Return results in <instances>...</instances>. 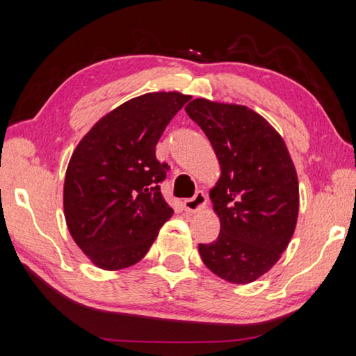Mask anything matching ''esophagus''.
<instances>
[{
	"mask_svg": "<svg viewBox=\"0 0 356 356\" xmlns=\"http://www.w3.org/2000/svg\"><path fill=\"white\" fill-rule=\"evenodd\" d=\"M206 204H207L206 195H204L202 191H197L195 196L188 197V200L184 201V209H185V212L193 213V212H197V210L206 207Z\"/></svg>",
	"mask_w": 356,
	"mask_h": 356,
	"instance_id": "34e87169",
	"label": "esophagus"
}]
</instances>
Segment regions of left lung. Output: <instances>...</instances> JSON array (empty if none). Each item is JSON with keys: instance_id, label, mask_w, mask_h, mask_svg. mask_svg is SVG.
<instances>
[{"instance_id": "8db88e82", "label": "left lung", "mask_w": 356, "mask_h": 356, "mask_svg": "<svg viewBox=\"0 0 356 356\" xmlns=\"http://www.w3.org/2000/svg\"><path fill=\"white\" fill-rule=\"evenodd\" d=\"M221 165L210 191L220 236L200 243L206 267L227 282L248 284L278 262L298 216V179L282 138L242 105L195 99L185 106Z\"/></svg>"}]
</instances>
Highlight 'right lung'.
Masks as SVG:
<instances>
[{
	"instance_id": "add662e5",
	"label": "right lung",
	"mask_w": 356,
	"mask_h": 356,
	"mask_svg": "<svg viewBox=\"0 0 356 356\" xmlns=\"http://www.w3.org/2000/svg\"><path fill=\"white\" fill-rule=\"evenodd\" d=\"M179 92H152L102 118L72 154L64 182L70 236L97 267L120 270L146 256L174 210L160 184L170 170L155 146L188 102Z\"/></svg>"
}]
</instances>
